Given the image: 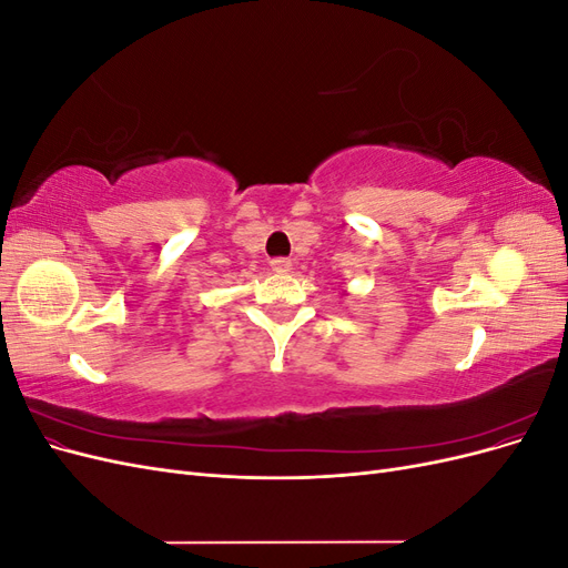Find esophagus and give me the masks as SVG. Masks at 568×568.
<instances>
[{
  "label": "esophagus",
  "mask_w": 568,
  "mask_h": 568,
  "mask_svg": "<svg viewBox=\"0 0 568 568\" xmlns=\"http://www.w3.org/2000/svg\"><path fill=\"white\" fill-rule=\"evenodd\" d=\"M270 267L277 274H288L291 270H294V265H291L288 257H274V261H270Z\"/></svg>",
  "instance_id": "esophagus-1"
}]
</instances>
